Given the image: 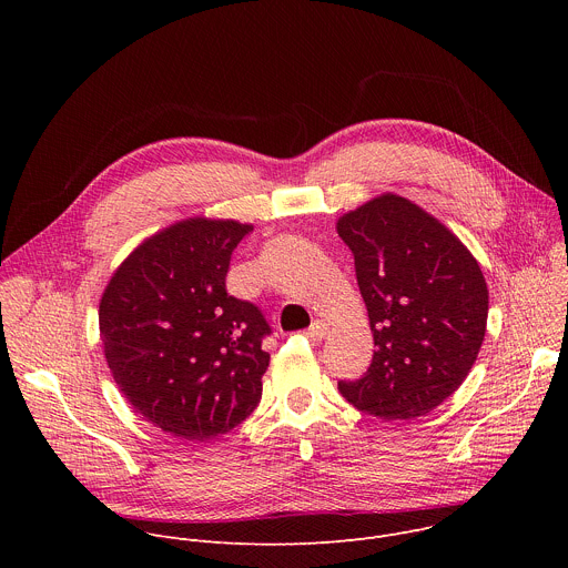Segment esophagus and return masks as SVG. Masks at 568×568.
I'll use <instances>...</instances> for the list:
<instances>
[{
  "label": "esophagus",
  "mask_w": 568,
  "mask_h": 568,
  "mask_svg": "<svg viewBox=\"0 0 568 568\" xmlns=\"http://www.w3.org/2000/svg\"><path fill=\"white\" fill-rule=\"evenodd\" d=\"M328 333H331V328H328V323L326 321H314L312 326L307 328V337L312 339V342H321V339H326L328 337Z\"/></svg>",
  "instance_id": "1"
}]
</instances>
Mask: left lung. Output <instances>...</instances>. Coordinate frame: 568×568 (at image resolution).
<instances>
[{
    "instance_id": "8db88e82",
    "label": "left lung",
    "mask_w": 568,
    "mask_h": 568,
    "mask_svg": "<svg viewBox=\"0 0 568 568\" xmlns=\"http://www.w3.org/2000/svg\"><path fill=\"white\" fill-rule=\"evenodd\" d=\"M375 353L342 395L379 420H416L471 371L488 326V283L460 237L412 200L382 193L337 220Z\"/></svg>"
}]
</instances>
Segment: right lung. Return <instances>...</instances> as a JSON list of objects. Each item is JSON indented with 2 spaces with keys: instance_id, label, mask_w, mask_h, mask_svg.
I'll use <instances>...</instances> for the list:
<instances>
[{
  "instance_id": "1",
  "label": "right lung",
  "mask_w": 568,
  "mask_h": 568,
  "mask_svg": "<svg viewBox=\"0 0 568 568\" xmlns=\"http://www.w3.org/2000/svg\"><path fill=\"white\" fill-rule=\"evenodd\" d=\"M250 231L237 220H180L136 245L101 296L108 368L132 409L171 436L226 434L261 402L270 326L224 287Z\"/></svg>"
}]
</instances>
